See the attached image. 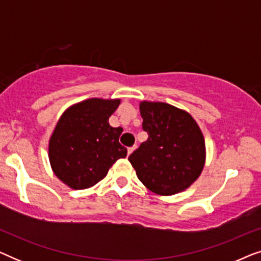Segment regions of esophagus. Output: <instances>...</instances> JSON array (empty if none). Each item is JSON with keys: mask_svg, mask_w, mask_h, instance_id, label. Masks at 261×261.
Returning <instances> with one entry per match:
<instances>
[{"mask_svg": "<svg viewBox=\"0 0 261 261\" xmlns=\"http://www.w3.org/2000/svg\"><path fill=\"white\" fill-rule=\"evenodd\" d=\"M135 148H137V146H133V147H129V148H128V152H127V154H128V155L132 154V153H133V151H134Z\"/></svg>", "mask_w": 261, "mask_h": 261, "instance_id": "1", "label": "esophagus"}]
</instances>
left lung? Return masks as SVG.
<instances>
[{"label": "left lung", "instance_id": "8db88e82", "mask_svg": "<svg viewBox=\"0 0 261 261\" xmlns=\"http://www.w3.org/2000/svg\"><path fill=\"white\" fill-rule=\"evenodd\" d=\"M148 139L128 156L142 184L158 195L185 190L201 174L205 159L202 132L190 114L162 102L140 105Z\"/></svg>", "mask_w": 261, "mask_h": 261}]
</instances>
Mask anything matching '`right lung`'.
I'll return each instance as SVG.
<instances>
[{"mask_svg": "<svg viewBox=\"0 0 261 261\" xmlns=\"http://www.w3.org/2000/svg\"><path fill=\"white\" fill-rule=\"evenodd\" d=\"M120 99L91 98L70 107L60 117L48 146L53 172L70 188L81 190L97 184L127 148L119 142L122 128L108 120Z\"/></svg>", "mask_w": 261, "mask_h": 261, "instance_id": "right-lung-1", "label": "right lung"}]
</instances>
